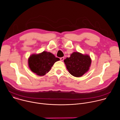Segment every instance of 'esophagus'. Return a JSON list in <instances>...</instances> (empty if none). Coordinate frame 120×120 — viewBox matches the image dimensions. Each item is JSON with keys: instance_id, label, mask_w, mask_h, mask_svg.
I'll return each instance as SVG.
<instances>
[{"instance_id": "34e87169", "label": "esophagus", "mask_w": 120, "mask_h": 120, "mask_svg": "<svg viewBox=\"0 0 120 120\" xmlns=\"http://www.w3.org/2000/svg\"><path fill=\"white\" fill-rule=\"evenodd\" d=\"M60 59V60H61V61H63L64 60V57H61Z\"/></svg>"}]
</instances>
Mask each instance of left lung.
Segmentation results:
<instances>
[{
  "label": "left lung",
  "instance_id": "8db88e82",
  "mask_svg": "<svg viewBox=\"0 0 120 120\" xmlns=\"http://www.w3.org/2000/svg\"><path fill=\"white\" fill-rule=\"evenodd\" d=\"M64 62L69 73L78 77L88 71L91 64V59L88 55L74 52L71 55L70 57H67Z\"/></svg>",
  "mask_w": 120,
  "mask_h": 120
}]
</instances>
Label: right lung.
<instances>
[{"label":"right lung","mask_w":120,"mask_h":120,"mask_svg":"<svg viewBox=\"0 0 120 120\" xmlns=\"http://www.w3.org/2000/svg\"><path fill=\"white\" fill-rule=\"evenodd\" d=\"M60 59L49 52L44 51L38 55H32L28 59V65L31 70L39 76L48 73L54 63Z\"/></svg>","instance_id":"obj_1"}]
</instances>
